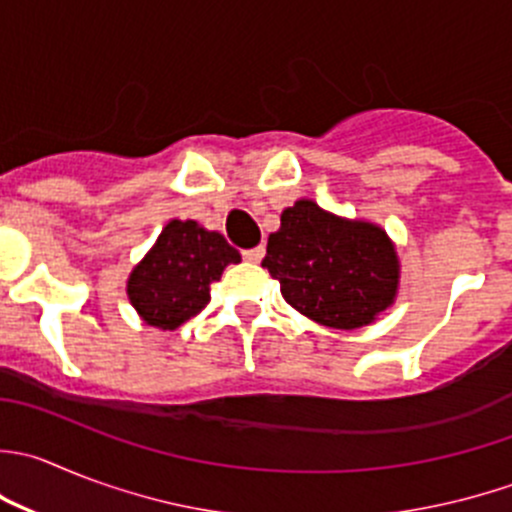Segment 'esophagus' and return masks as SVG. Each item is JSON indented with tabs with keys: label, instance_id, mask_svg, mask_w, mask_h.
<instances>
[{
	"label": "esophagus",
	"instance_id": "esophagus-1",
	"mask_svg": "<svg viewBox=\"0 0 512 512\" xmlns=\"http://www.w3.org/2000/svg\"><path fill=\"white\" fill-rule=\"evenodd\" d=\"M242 257H245L247 262H260L262 257H265V247H252V250H245L242 252Z\"/></svg>",
	"mask_w": 512,
	"mask_h": 512
}]
</instances>
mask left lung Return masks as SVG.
<instances>
[{"label":"left lung","mask_w":512,"mask_h":512,"mask_svg":"<svg viewBox=\"0 0 512 512\" xmlns=\"http://www.w3.org/2000/svg\"><path fill=\"white\" fill-rule=\"evenodd\" d=\"M262 267L280 282L287 305L335 330L372 325L400 287V257L388 232L305 197L282 210Z\"/></svg>","instance_id":"obj_1"}]
</instances>
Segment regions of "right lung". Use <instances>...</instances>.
<instances>
[{
  "label": "right lung",
  "mask_w": 512,
  "mask_h": 512,
  "mask_svg": "<svg viewBox=\"0 0 512 512\" xmlns=\"http://www.w3.org/2000/svg\"><path fill=\"white\" fill-rule=\"evenodd\" d=\"M242 257L195 220H170L127 277V297L145 325L177 330L210 302V285Z\"/></svg>",
  "instance_id": "1"
}]
</instances>
